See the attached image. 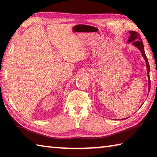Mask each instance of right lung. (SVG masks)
Instances as JSON below:
<instances>
[{"instance_id": "obj_1", "label": "right lung", "mask_w": 157, "mask_h": 157, "mask_svg": "<svg viewBox=\"0 0 157 157\" xmlns=\"http://www.w3.org/2000/svg\"><path fill=\"white\" fill-rule=\"evenodd\" d=\"M130 42H132V45L135 47H136L138 49H139L140 52H141L142 56L144 58V59L145 61V63H146V67H147V77H148V85H149V88L148 90L150 91V65H149L148 61H147V58L146 57L145 53V50H144V46H143L142 39L140 38V37H137V36L135 35V34H133L132 33H130V36L129 37L128 41L127 43H130Z\"/></svg>"}]
</instances>
